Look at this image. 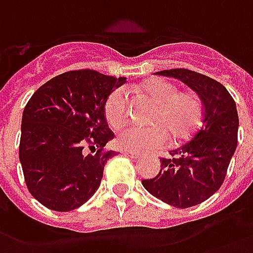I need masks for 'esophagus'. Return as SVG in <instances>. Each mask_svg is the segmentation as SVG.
<instances>
[{"label":"esophagus","instance_id":"esophagus-1","mask_svg":"<svg viewBox=\"0 0 253 253\" xmlns=\"http://www.w3.org/2000/svg\"><path fill=\"white\" fill-rule=\"evenodd\" d=\"M121 154L124 155V156H129V158H132V159H137V155L133 154V152H129V151H123Z\"/></svg>","mask_w":253,"mask_h":253}]
</instances>
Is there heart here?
<instances>
[{
  "mask_svg": "<svg viewBox=\"0 0 253 253\" xmlns=\"http://www.w3.org/2000/svg\"><path fill=\"white\" fill-rule=\"evenodd\" d=\"M141 93L156 104L151 114L154 125L149 128L136 125L121 128L116 137L119 148L143 154L163 147L169 141V134L175 141L189 139L200 126L204 105L195 93H180L178 84L162 78L145 82L141 86ZM104 114L108 124L113 128H119L128 120V95L124 88H116L109 94L104 105Z\"/></svg>",
  "mask_w": 253,
  "mask_h": 253,
  "instance_id": "1",
  "label": "heart"
}]
</instances>
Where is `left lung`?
<instances>
[{
    "instance_id": "obj_1",
    "label": "left lung",
    "mask_w": 253,
    "mask_h": 253,
    "mask_svg": "<svg viewBox=\"0 0 253 253\" xmlns=\"http://www.w3.org/2000/svg\"><path fill=\"white\" fill-rule=\"evenodd\" d=\"M185 82L204 104L202 124L189 141L160 159V172L141 183L149 194L166 204L186 209L202 204L224 183L237 147L239 116L235 99L214 79L187 68L158 71Z\"/></svg>"
}]
</instances>
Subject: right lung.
<instances>
[{"label":"right lung","instance_id":"obj_1","mask_svg":"<svg viewBox=\"0 0 253 253\" xmlns=\"http://www.w3.org/2000/svg\"><path fill=\"white\" fill-rule=\"evenodd\" d=\"M124 77L77 70L49 79L35 91L23 112L20 162L35 200L51 210L70 211L87 202L101 185L114 151L104 105ZM97 154H85V148Z\"/></svg>","mask_w":253,"mask_h":253}]
</instances>
